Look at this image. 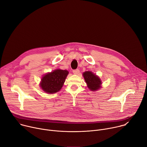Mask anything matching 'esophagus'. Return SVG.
Returning <instances> with one entry per match:
<instances>
[{
    "label": "esophagus",
    "mask_w": 147,
    "mask_h": 147,
    "mask_svg": "<svg viewBox=\"0 0 147 147\" xmlns=\"http://www.w3.org/2000/svg\"><path fill=\"white\" fill-rule=\"evenodd\" d=\"M73 72L74 74H78L80 73V70L78 69H76V70H74Z\"/></svg>",
    "instance_id": "34e87169"
}]
</instances>
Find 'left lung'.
<instances>
[{
	"label": "left lung",
	"instance_id": "left-lung-1",
	"mask_svg": "<svg viewBox=\"0 0 147 147\" xmlns=\"http://www.w3.org/2000/svg\"><path fill=\"white\" fill-rule=\"evenodd\" d=\"M83 76L90 90L94 91L100 88L101 81L95 74L92 73L91 71H88L83 73Z\"/></svg>",
	"mask_w": 147,
	"mask_h": 147
}]
</instances>
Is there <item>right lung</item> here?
<instances>
[{"mask_svg": "<svg viewBox=\"0 0 147 147\" xmlns=\"http://www.w3.org/2000/svg\"><path fill=\"white\" fill-rule=\"evenodd\" d=\"M68 74V71L60 69L46 74L41 80L40 86L45 92L49 94L57 92L63 86Z\"/></svg>", "mask_w": 147, "mask_h": 147, "instance_id": "right-lung-1", "label": "right lung"}]
</instances>
